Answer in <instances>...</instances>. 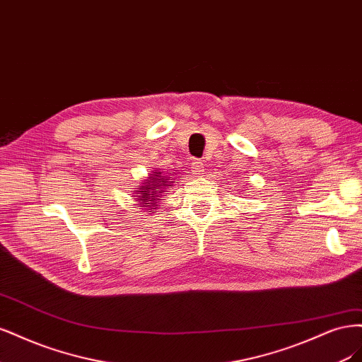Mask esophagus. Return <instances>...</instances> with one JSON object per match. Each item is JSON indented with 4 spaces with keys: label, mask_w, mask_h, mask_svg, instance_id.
Instances as JSON below:
<instances>
[{
    "label": "esophagus",
    "mask_w": 362,
    "mask_h": 362,
    "mask_svg": "<svg viewBox=\"0 0 362 362\" xmlns=\"http://www.w3.org/2000/svg\"><path fill=\"white\" fill-rule=\"evenodd\" d=\"M192 173L197 176H202V174H204V164L200 160H195L192 162Z\"/></svg>",
    "instance_id": "1"
}]
</instances>
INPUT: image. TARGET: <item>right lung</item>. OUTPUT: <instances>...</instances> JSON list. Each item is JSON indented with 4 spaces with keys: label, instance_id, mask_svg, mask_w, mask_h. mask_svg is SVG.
<instances>
[{
    "label": "right lung",
    "instance_id": "add662e5",
    "mask_svg": "<svg viewBox=\"0 0 362 362\" xmlns=\"http://www.w3.org/2000/svg\"><path fill=\"white\" fill-rule=\"evenodd\" d=\"M173 179L168 176V173H164L160 168H156L148 174V177L139 185V188H135L134 197L136 202V207L144 209L147 212L155 211L159 206L162 195L168 192L170 186H173Z\"/></svg>",
    "mask_w": 362,
    "mask_h": 362
}]
</instances>
